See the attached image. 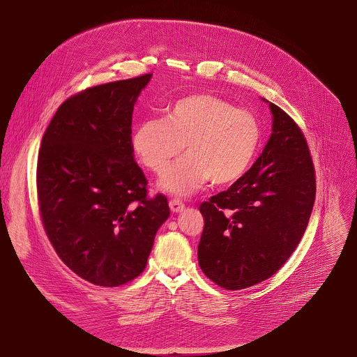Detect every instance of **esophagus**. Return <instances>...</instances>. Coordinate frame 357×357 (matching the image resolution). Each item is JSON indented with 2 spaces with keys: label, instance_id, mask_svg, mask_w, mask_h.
I'll return each instance as SVG.
<instances>
[{
  "label": "esophagus",
  "instance_id": "esophagus-1",
  "mask_svg": "<svg viewBox=\"0 0 357 357\" xmlns=\"http://www.w3.org/2000/svg\"><path fill=\"white\" fill-rule=\"evenodd\" d=\"M169 208L174 213H178V212H182L185 209V205L182 203V200H179V199H171L169 200Z\"/></svg>",
  "mask_w": 357,
  "mask_h": 357
}]
</instances>
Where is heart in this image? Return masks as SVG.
Instances as JSON below:
<instances>
[{
  "mask_svg": "<svg viewBox=\"0 0 357 357\" xmlns=\"http://www.w3.org/2000/svg\"><path fill=\"white\" fill-rule=\"evenodd\" d=\"M260 138L259 120L250 112L212 94H192L169 105L164 119L138 124L132 145L139 161L158 175L185 148L186 155L169 168L160 185L186 196L208 179L226 185L241 178L257 154Z\"/></svg>",
  "mask_w": 357,
  "mask_h": 357,
  "instance_id": "b5f03b06",
  "label": "heart"
}]
</instances>
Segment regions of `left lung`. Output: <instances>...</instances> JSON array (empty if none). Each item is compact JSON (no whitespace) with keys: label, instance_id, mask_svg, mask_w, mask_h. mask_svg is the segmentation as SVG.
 <instances>
[{"label":"left lung","instance_id":"left-lung-1","mask_svg":"<svg viewBox=\"0 0 357 357\" xmlns=\"http://www.w3.org/2000/svg\"><path fill=\"white\" fill-rule=\"evenodd\" d=\"M270 109L273 134L259 160L199 206L205 220L199 266L229 291L275 274L301 241L314 208L317 181L307 138L282 109L273 103Z\"/></svg>","mask_w":357,"mask_h":357}]
</instances>
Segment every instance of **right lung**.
Here are the masks:
<instances>
[{
    "label": "right lung",
    "mask_w": 357,
    "mask_h": 357,
    "mask_svg": "<svg viewBox=\"0 0 357 357\" xmlns=\"http://www.w3.org/2000/svg\"><path fill=\"white\" fill-rule=\"evenodd\" d=\"M151 73L70 96L40 142L36 189L40 220L59 259L80 278L120 287L145 268L165 195L148 197L134 161V103Z\"/></svg>",
    "instance_id": "1"
}]
</instances>
